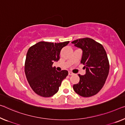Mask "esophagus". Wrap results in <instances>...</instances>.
<instances>
[{
  "label": "esophagus",
  "instance_id": "esophagus-1",
  "mask_svg": "<svg viewBox=\"0 0 125 125\" xmlns=\"http://www.w3.org/2000/svg\"><path fill=\"white\" fill-rule=\"evenodd\" d=\"M68 74L69 75H73L74 74L72 72H69V73H68Z\"/></svg>",
  "mask_w": 125,
  "mask_h": 125
}]
</instances>
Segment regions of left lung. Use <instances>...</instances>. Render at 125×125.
Listing matches in <instances>:
<instances>
[{"label":"left lung","instance_id":"left-lung-1","mask_svg":"<svg viewBox=\"0 0 125 125\" xmlns=\"http://www.w3.org/2000/svg\"><path fill=\"white\" fill-rule=\"evenodd\" d=\"M75 46L82 50L81 64L86 69L79 82L74 84V91L83 97H89L98 93L102 88L109 73V64L103 46L90 38H84L72 42Z\"/></svg>","mask_w":125,"mask_h":125}]
</instances>
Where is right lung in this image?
Segmentation results:
<instances>
[{
	"mask_svg": "<svg viewBox=\"0 0 125 125\" xmlns=\"http://www.w3.org/2000/svg\"><path fill=\"white\" fill-rule=\"evenodd\" d=\"M69 43V41L55 43L41 41L28 49L25 61V74L30 87L37 94L50 97L58 92L68 72H57L52 65L59 60L61 49Z\"/></svg>",
	"mask_w": 125,
	"mask_h": 125,
	"instance_id": "right-lung-1",
	"label": "right lung"
}]
</instances>
